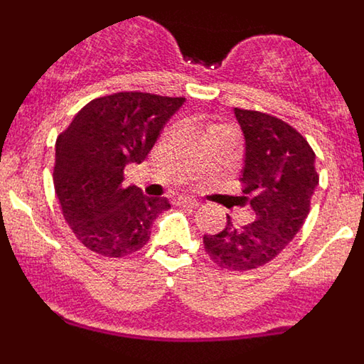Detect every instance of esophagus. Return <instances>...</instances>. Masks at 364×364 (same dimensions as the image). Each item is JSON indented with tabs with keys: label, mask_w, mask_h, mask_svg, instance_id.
Masks as SVG:
<instances>
[{
	"label": "esophagus",
	"mask_w": 364,
	"mask_h": 364,
	"mask_svg": "<svg viewBox=\"0 0 364 364\" xmlns=\"http://www.w3.org/2000/svg\"><path fill=\"white\" fill-rule=\"evenodd\" d=\"M176 204H180V205H188V208H198V205H200V202H198L197 198L180 197L178 200H176Z\"/></svg>",
	"instance_id": "obj_1"
}]
</instances>
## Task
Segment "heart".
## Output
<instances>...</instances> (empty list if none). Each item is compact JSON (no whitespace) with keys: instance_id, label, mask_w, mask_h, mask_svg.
Returning <instances> with one entry per match:
<instances>
[{"instance_id":"heart-1","label":"heart","mask_w":364,"mask_h":364,"mask_svg":"<svg viewBox=\"0 0 364 364\" xmlns=\"http://www.w3.org/2000/svg\"><path fill=\"white\" fill-rule=\"evenodd\" d=\"M211 127H218V125H217V124H213V125H210V129H211Z\"/></svg>"}]
</instances>
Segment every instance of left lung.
Returning <instances> with one entry per match:
<instances>
[{
	"mask_svg": "<svg viewBox=\"0 0 364 364\" xmlns=\"http://www.w3.org/2000/svg\"><path fill=\"white\" fill-rule=\"evenodd\" d=\"M246 140L240 175L242 204L250 202L255 220L235 226L228 217L217 235H204V250L220 268L246 272L264 266L301 230L319 184L315 153L297 129L281 118L235 107Z\"/></svg>",
	"mask_w": 364,
	"mask_h": 364,
	"instance_id": "obj_1",
	"label": "left lung"
}]
</instances>
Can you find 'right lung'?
Returning a JSON list of instances; mask_svg holds the SVG:
<instances>
[{
  "label": "right lung",
  "mask_w": 364,
  "mask_h": 364,
  "mask_svg": "<svg viewBox=\"0 0 364 364\" xmlns=\"http://www.w3.org/2000/svg\"><path fill=\"white\" fill-rule=\"evenodd\" d=\"M186 98L124 91L85 105L56 140L54 191L76 239L104 257L138 252L151 224L171 204L124 182V167L140 164Z\"/></svg>",
  "instance_id": "1"
}]
</instances>
